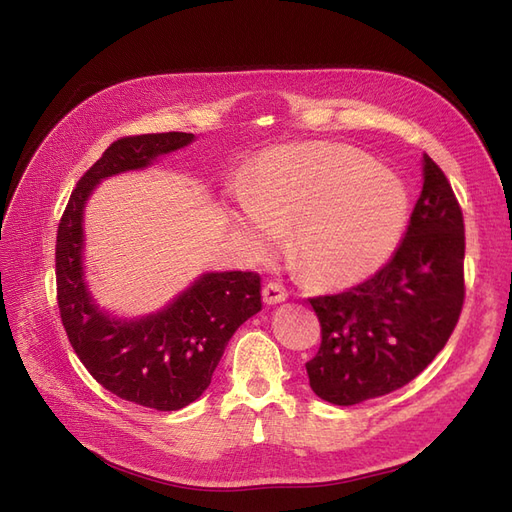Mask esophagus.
<instances>
[{
    "label": "esophagus",
    "instance_id": "34e87169",
    "mask_svg": "<svg viewBox=\"0 0 512 512\" xmlns=\"http://www.w3.org/2000/svg\"><path fill=\"white\" fill-rule=\"evenodd\" d=\"M288 299V292L284 286L280 284H267L265 288H262V301H265L267 305H277V303H284Z\"/></svg>",
    "mask_w": 512,
    "mask_h": 512
}]
</instances>
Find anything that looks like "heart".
Returning <instances> with one entry per match:
<instances>
[{
  "instance_id": "1",
  "label": "heart",
  "mask_w": 512,
  "mask_h": 512,
  "mask_svg": "<svg viewBox=\"0 0 512 512\" xmlns=\"http://www.w3.org/2000/svg\"><path fill=\"white\" fill-rule=\"evenodd\" d=\"M243 211L230 224L258 256L277 232L322 286H356L397 252L408 222L401 179L346 145H280L258 153L239 185Z\"/></svg>"
}]
</instances>
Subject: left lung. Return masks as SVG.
<instances>
[{
	"instance_id": "obj_1",
	"label": "left lung",
	"mask_w": 512,
	"mask_h": 512,
	"mask_svg": "<svg viewBox=\"0 0 512 512\" xmlns=\"http://www.w3.org/2000/svg\"><path fill=\"white\" fill-rule=\"evenodd\" d=\"M463 215L451 183L423 156V190L395 256L367 282L309 299L322 344L305 363L329 404L354 406L414 380L451 337L463 305Z\"/></svg>"
}]
</instances>
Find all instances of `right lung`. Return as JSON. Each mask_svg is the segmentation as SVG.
<instances>
[{"mask_svg":"<svg viewBox=\"0 0 512 512\" xmlns=\"http://www.w3.org/2000/svg\"><path fill=\"white\" fill-rule=\"evenodd\" d=\"M196 141L188 132L128 136L108 147L76 183L57 228V303L76 356L106 391L153 410H181L207 391L230 337L258 314L260 277L207 271L158 312L117 316L85 280V207L96 185Z\"/></svg>","mask_w":512,"mask_h":512,"instance_id":"1","label":"right lung"}]
</instances>
